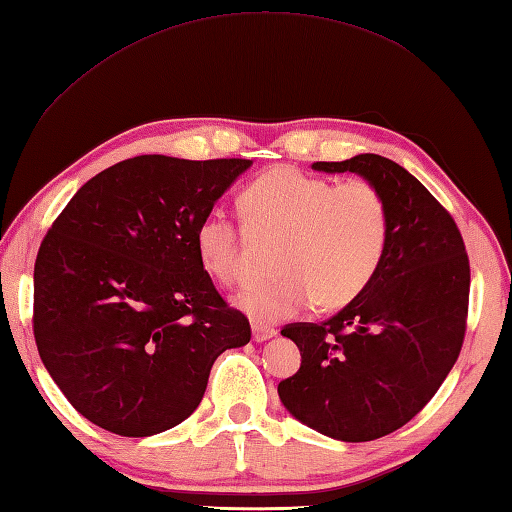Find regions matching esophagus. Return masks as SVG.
Returning <instances> with one entry per match:
<instances>
[{"instance_id":"obj_1","label":"esophagus","mask_w":512,"mask_h":512,"mask_svg":"<svg viewBox=\"0 0 512 512\" xmlns=\"http://www.w3.org/2000/svg\"><path fill=\"white\" fill-rule=\"evenodd\" d=\"M252 336H254L256 342H265L269 338H274L276 331L274 329H265L263 325H258V322H254V325H252Z\"/></svg>"}]
</instances>
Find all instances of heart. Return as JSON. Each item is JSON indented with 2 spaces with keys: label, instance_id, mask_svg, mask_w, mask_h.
Here are the masks:
<instances>
[{
  "label": "heart",
  "instance_id": "heart-1",
  "mask_svg": "<svg viewBox=\"0 0 512 512\" xmlns=\"http://www.w3.org/2000/svg\"><path fill=\"white\" fill-rule=\"evenodd\" d=\"M247 225L280 236L274 249L278 274L238 294V307L258 325H276L316 305L325 311L351 305L369 289L387 256L391 210L378 185L367 179L336 183L276 165L241 194ZM245 229L210 212L194 229L201 267L218 283L243 278Z\"/></svg>",
  "mask_w": 512,
  "mask_h": 512
}]
</instances>
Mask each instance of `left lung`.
I'll use <instances>...</instances> for the list:
<instances>
[{
    "mask_svg": "<svg viewBox=\"0 0 512 512\" xmlns=\"http://www.w3.org/2000/svg\"><path fill=\"white\" fill-rule=\"evenodd\" d=\"M320 172H356L391 210L387 256L369 289L325 322H291L283 336L300 369L278 384L285 409L318 433L371 442L420 413L460 356L471 265L453 216L402 165L380 154Z\"/></svg>",
    "mask_w": 512,
    "mask_h": 512,
    "instance_id": "left-lung-1",
    "label": "left lung"
}]
</instances>
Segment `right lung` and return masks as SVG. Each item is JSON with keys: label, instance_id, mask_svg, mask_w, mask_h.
I'll return each instance as SVG.
<instances>
[{"label": "right lung", "instance_id": "right-lung-1", "mask_svg": "<svg viewBox=\"0 0 512 512\" xmlns=\"http://www.w3.org/2000/svg\"><path fill=\"white\" fill-rule=\"evenodd\" d=\"M252 161L141 154L70 198L35 260L33 333L68 402L110 433L168 431L252 327L198 263L194 229Z\"/></svg>", "mask_w": 512, "mask_h": 512}]
</instances>
